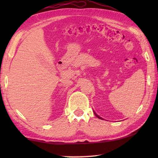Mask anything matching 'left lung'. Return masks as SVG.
<instances>
[{"label":"left lung","instance_id":"8db88e82","mask_svg":"<svg viewBox=\"0 0 158 158\" xmlns=\"http://www.w3.org/2000/svg\"><path fill=\"white\" fill-rule=\"evenodd\" d=\"M94 114H95V116H97V117L98 118H100V119H102V118H101V117H100V116H98V115H97V114H96L95 113V112H94Z\"/></svg>","mask_w":158,"mask_h":158}]
</instances>
